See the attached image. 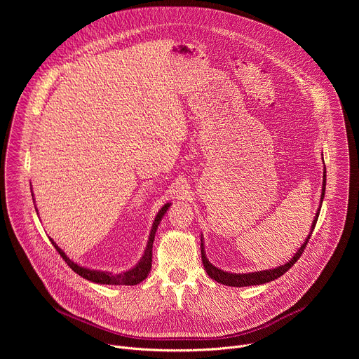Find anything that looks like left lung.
<instances>
[{
	"mask_svg": "<svg viewBox=\"0 0 359 359\" xmlns=\"http://www.w3.org/2000/svg\"><path fill=\"white\" fill-rule=\"evenodd\" d=\"M324 161V159H323ZM325 184H327V170H325V166H324V176H323V191H321V198H320V208L316 213V217H314V222L311 224V229H310V234L306 236L304 244L297 250V252L292 255V257L285 263V264H281L276 269H271V270H262V271H255V273H229V271H224V270H220L219 267L213 266L209 259L206 257V251H204V238H203V234H201V244H200V248H201V260H203V266H204V270H206V273L209 274L210 278H213L215 281L220 283V284H224V285H230V287H248V285H262V284H266V283H270L273 280H277L278 277H281L284 273H287L294 264L295 262L301 257V254L304 251V248L306 247V243H309L313 231H314V227L317 224V220H318V216H320V210H321V204H323V200H324V196H325Z\"/></svg>",
	"mask_w": 359,
	"mask_h": 359,
	"instance_id": "1",
	"label": "left lung"
}]
</instances>
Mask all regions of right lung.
I'll use <instances>...</instances> for the list:
<instances>
[{
    "label": "right lung",
    "mask_w": 359,
    "mask_h": 359,
    "mask_svg": "<svg viewBox=\"0 0 359 359\" xmlns=\"http://www.w3.org/2000/svg\"><path fill=\"white\" fill-rule=\"evenodd\" d=\"M32 193V190H31ZM32 197H34V193H32ZM35 200V198H34ZM35 203V201H34ZM172 206V203H166L165 206L158 212L155 220H153V224H151V229H150V233H149V240L146 243V248H144V252L142 255V259L137 262L136 266H133L132 269H129L128 271H123V273H119V274H114L111 271H100V270H92V269H88V267H82L76 263H74L68 255L64 252L62 248L58 247V244L53 240L49 238L50 243H53V245L57 248V251L61 254V257L65 260V263L76 273L79 274L82 278L88 280V281H92V283H97V284H108V285H136L139 283H142L150 273V269H151V248H153V240H155V234H156V230H158V226L161 224L165 213L169 210V208ZM36 210V208H35ZM38 212V210H36ZM38 215V213H36Z\"/></svg>",
    "instance_id": "right-lung-1"
}]
</instances>
